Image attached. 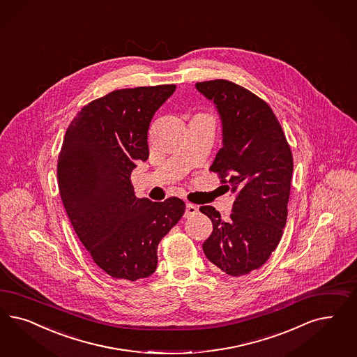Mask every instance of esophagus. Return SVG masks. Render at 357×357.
Here are the masks:
<instances>
[{
  "instance_id": "34e87169",
  "label": "esophagus",
  "mask_w": 357,
  "mask_h": 357,
  "mask_svg": "<svg viewBox=\"0 0 357 357\" xmlns=\"http://www.w3.org/2000/svg\"><path fill=\"white\" fill-rule=\"evenodd\" d=\"M197 211H198V207H197L196 205H193V204H186L184 213L185 218H189V217L195 215V214H197Z\"/></svg>"
}]
</instances>
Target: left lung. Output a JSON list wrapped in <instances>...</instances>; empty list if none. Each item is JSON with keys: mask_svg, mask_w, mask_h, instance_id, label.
I'll list each match as a JSON object with an SVG mask.
<instances>
[{"mask_svg": "<svg viewBox=\"0 0 357 357\" xmlns=\"http://www.w3.org/2000/svg\"><path fill=\"white\" fill-rule=\"evenodd\" d=\"M196 89L214 104L222 127V149L210 169L235 195L229 220L213 206L199 207L213 222L202 250L225 273L243 276L264 264L281 241L291 151L276 115L253 93L227 80L197 82Z\"/></svg>", "mask_w": 357, "mask_h": 357, "instance_id": "obj_1", "label": "left lung"}]
</instances>
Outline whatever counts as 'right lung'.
Wrapping results in <instances>:
<instances>
[{
	"label": "right lung",
	"instance_id": "right-lung-1",
	"mask_svg": "<svg viewBox=\"0 0 357 357\" xmlns=\"http://www.w3.org/2000/svg\"><path fill=\"white\" fill-rule=\"evenodd\" d=\"M176 85L109 93L84 106L70 122L58 160L63 205L93 261L113 278L151 276L158 245L180 220L185 202L137 198L130 181L149 159L151 119Z\"/></svg>",
	"mask_w": 357,
	"mask_h": 357
}]
</instances>
